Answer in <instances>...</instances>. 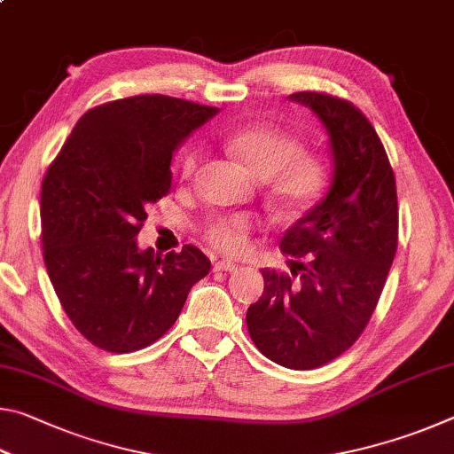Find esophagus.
Returning <instances> with one entry per match:
<instances>
[{
  "mask_svg": "<svg viewBox=\"0 0 454 454\" xmlns=\"http://www.w3.org/2000/svg\"><path fill=\"white\" fill-rule=\"evenodd\" d=\"M216 270L234 272V270H238V264L232 262V260H218V262H216Z\"/></svg>",
  "mask_w": 454,
  "mask_h": 454,
  "instance_id": "esophagus-1",
  "label": "esophagus"
}]
</instances>
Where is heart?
Masks as SVG:
<instances>
[{
	"instance_id": "b5f03b06",
	"label": "heart",
	"mask_w": 454,
	"mask_h": 454,
	"mask_svg": "<svg viewBox=\"0 0 454 454\" xmlns=\"http://www.w3.org/2000/svg\"><path fill=\"white\" fill-rule=\"evenodd\" d=\"M226 150L246 166L254 178L268 180L276 208L286 216H302L325 194L328 174L322 158L304 152L302 142L284 129L268 124H254L230 132ZM202 153L190 150L182 160V174L192 178L198 172ZM256 220L248 214H230L214 218L204 228L206 242L230 256L248 248Z\"/></svg>"
}]
</instances>
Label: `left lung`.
Masks as SVG:
<instances>
[{"label": "left lung", "mask_w": 454, "mask_h": 454, "mask_svg": "<svg viewBox=\"0 0 454 454\" xmlns=\"http://www.w3.org/2000/svg\"><path fill=\"white\" fill-rule=\"evenodd\" d=\"M290 99L325 126L333 184L282 236L292 274L262 268L264 292L246 325L272 363L310 371L348 350L371 320L396 254L398 202L384 145L356 106L320 91Z\"/></svg>", "instance_id": "left-lung-1"}]
</instances>
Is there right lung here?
<instances>
[{
  "mask_svg": "<svg viewBox=\"0 0 454 454\" xmlns=\"http://www.w3.org/2000/svg\"><path fill=\"white\" fill-rule=\"evenodd\" d=\"M218 107L134 96L91 107L42 182V244L53 290L74 326L107 352L164 336L190 288L210 272L196 246L166 256L137 248L152 204L172 186V153Z\"/></svg>",
  "mask_w": 454,
  "mask_h": 454,
  "instance_id": "add662e5",
  "label": "right lung"
}]
</instances>
